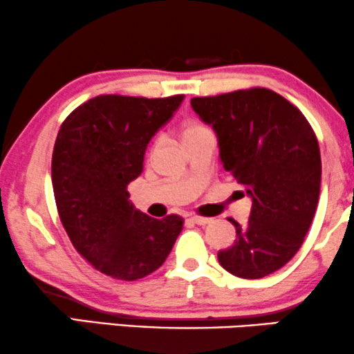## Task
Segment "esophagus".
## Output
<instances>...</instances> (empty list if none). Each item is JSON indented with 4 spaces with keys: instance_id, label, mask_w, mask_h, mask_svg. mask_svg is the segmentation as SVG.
<instances>
[{
    "instance_id": "34e87169",
    "label": "esophagus",
    "mask_w": 354,
    "mask_h": 354,
    "mask_svg": "<svg viewBox=\"0 0 354 354\" xmlns=\"http://www.w3.org/2000/svg\"><path fill=\"white\" fill-rule=\"evenodd\" d=\"M189 220H191L192 223H196V225H198V226H205V225H208V223H212L210 218H203V216H191Z\"/></svg>"
}]
</instances>
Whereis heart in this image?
Returning a JSON list of instances; mask_svg holds the SVG:
<instances>
[{
    "mask_svg": "<svg viewBox=\"0 0 354 354\" xmlns=\"http://www.w3.org/2000/svg\"><path fill=\"white\" fill-rule=\"evenodd\" d=\"M203 131H207V128L202 127L201 123H189V125H186L183 129V139L192 138V136H196V134L203 133Z\"/></svg>",
    "mask_w": 354,
    "mask_h": 354,
    "instance_id": "obj_1",
    "label": "heart"
}]
</instances>
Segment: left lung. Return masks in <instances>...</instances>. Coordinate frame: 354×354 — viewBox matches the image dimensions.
I'll use <instances>...</instances> for the list:
<instances>
[{"instance_id":"left-lung-1","label":"left lung","mask_w":354,"mask_h":354,"mask_svg":"<svg viewBox=\"0 0 354 354\" xmlns=\"http://www.w3.org/2000/svg\"><path fill=\"white\" fill-rule=\"evenodd\" d=\"M194 112L212 125L225 170L252 198L248 225L218 252L231 274L260 279L288 263L315 218L321 189L316 134L298 109L266 88L192 97Z\"/></svg>"}]
</instances>
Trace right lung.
Wrapping results in <instances>:
<instances>
[{
	"instance_id": "obj_1",
	"label": "right lung",
	"mask_w": 354,
	"mask_h": 354,
	"mask_svg": "<svg viewBox=\"0 0 354 354\" xmlns=\"http://www.w3.org/2000/svg\"><path fill=\"white\" fill-rule=\"evenodd\" d=\"M183 99L104 94L77 107L57 133L51 178L59 218L80 255L113 279L158 270L183 229L181 216L156 220L136 210L128 192L149 141Z\"/></svg>"
}]
</instances>
